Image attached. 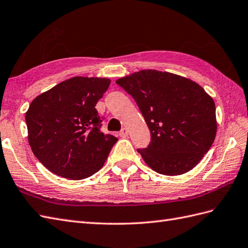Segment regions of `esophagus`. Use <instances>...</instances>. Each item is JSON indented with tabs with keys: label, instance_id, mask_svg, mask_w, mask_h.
I'll list each match as a JSON object with an SVG mask.
<instances>
[{
	"label": "esophagus",
	"instance_id": "esophagus-1",
	"mask_svg": "<svg viewBox=\"0 0 248 248\" xmlns=\"http://www.w3.org/2000/svg\"><path fill=\"white\" fill-rule=\"evenodd\" d=\"M118 134H119V136H120V137H126V136L129 135V131L126 130L125 128H124V129H122V130L119 131Z\"/></svg>",
	"mask_w": 248,
	"mask_h": 248
}]
</instances>
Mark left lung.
Wrapping results in <instances>:
<instances>
[{
    "mask_svg": "<svg viewBox=\"0 0 248 248\" xmlns=\"http://www.w3.org/2000/svg\"><path fill=\"white\" fill-rule=\"evenodd\" d=\"M135 99L151 132L138 149L155 172L177 176L195 168L217 133L214 99L197 82L157 70H141L116 80Z\"/></svg>",
    "mask_w": 248,
    "mask_h": 248,
    "instance_id": "left-lung-1",
    "label": "left lung"
}]
</instances>
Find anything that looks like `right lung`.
<instances>
[{"label": "right lung", "mask_w": 248, "mask_h": 248, "mask_svg": "<svg viewBox=\"0 0 248 248\" xmlns=\"http://www.w3.org/2000/svg\"><path fill=\"white\" fill-rule=\"evenodd\" d=\"M111 80L75 76L36 96L26 112L28 141L44 167L80 180L103 168L118 139L100 131L95 109Z\"/></svg>", "instance_id": "obj_1"}]
</instances>
